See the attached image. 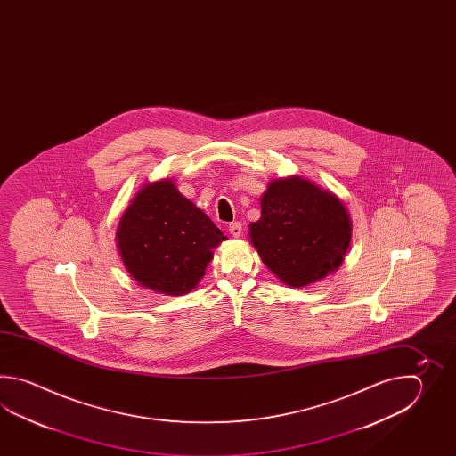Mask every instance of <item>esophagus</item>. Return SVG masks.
Masks as SVG:
<instances>
[{"label":"esophagus","instance_id":"1","mask_svg":"<svg viewBox=\"0 0 456 456\" xmlns=\"http://www.w3.org/2000/svg\"><path fill=\"white\" fill-rule=\"evenodd\" d=\"M228 230H230L232 236H234V238H240L242 234L241 224H238V222H232V224H230Z\"/></svg>","mask_w":456,"mask_h":456}]
</instances>
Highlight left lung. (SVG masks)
<instances>
[{"instance_id":"left-lung-1","label":"left lung","mask_w":456,"mask_h":456,"mask_svg":"<svg viewBox=\"0 0 456 456\" xmlns=\"http://www.w3.org/2000/svg\"><path fill=\"white\" fill-rule=\"evenodd\" d=\"M249 238L279 281L303 289L339 269L352 241V220L338 195L289 175L267 185Z\"/></svg>"}]
</instances>
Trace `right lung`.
<instances>
[{
	"mask_svg": "<svg viewBox=\"0 0 456 456\" xmlns=\"http://www.w3.org/2000/svg\"><path fill=\"white\" fill-rule=\"evenodd\" d=\"M226 236L173 179L143 185L117 226V249L130 277L148 290L185 295L199 285Z\"/></svg>",
	"mask_w": 456,
	"mask_h": 456,
	"instance_id": "obj_1",
	"label": "right lung"
}]
</instances>
